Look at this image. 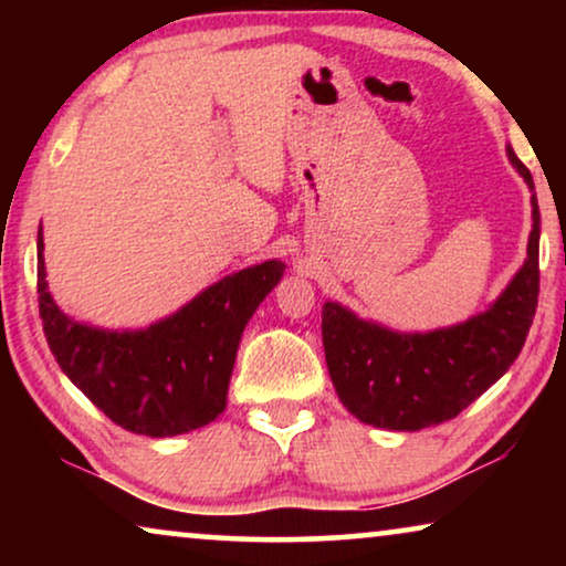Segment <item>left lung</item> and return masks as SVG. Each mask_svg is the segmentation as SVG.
<instances>
[{"instance_id":"left-lung-1","label":"left lung","mask_w":566,"mask_h":566,"mask_svg":"<svg viewBox=\"0 0 566 566\" xmlns=\"http://www.w3.org/2000/svg\"><path fill=\"white\" fill-rule=\"evenodd\" d=\"M533 190L531 169L507 149ZM528 260L490 312L430 335H397L324 304L322 337L332 384L358 420L389 430H422L453 420L490 389L523 350L538 306L536 196Z\"/></svg>"}]
</instances>
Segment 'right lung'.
Here are the masks:
<instances>
[{
  "mask_svg": "<svg viewBox=\"0 0 566 566\" xmlns=\"http://www.w3.org/2000/svg\"><path fill=\"white\" fill-rule=\"evenodd\" d=\"M283 268L268 260L239 270L144 332H105L72 322L53 304L38 231V312L53 358L92 405L123 430L169 438L223 412L239 337Z\"/></svg>",
  "mask_w": 566,
  "mask_h": 566,
  "instance_id": "add662e5",
  "label": "right lung"
}]
</instances>
